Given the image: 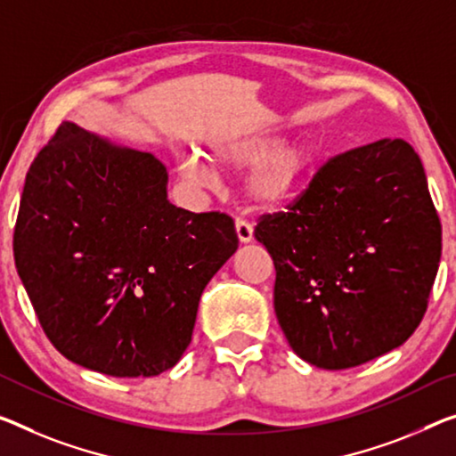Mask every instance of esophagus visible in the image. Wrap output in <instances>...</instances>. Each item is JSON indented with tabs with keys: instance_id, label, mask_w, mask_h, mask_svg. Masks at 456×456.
Returning a JSON list of instances; mask_svg holds the SVG:
<instances>
[{
	"instance_id": "34e87169",
	"label": "esophagus",
	"mask_w": 456,
	"mask_h": 456,
	"mask_svg": "<svg viewBox=\"0 0 456 456\" xmlns=\"http://www.w3.org/2000/svg\"><path fill=\"white\" fill-rule=\"evenodd\" d=\"M236 234L240 242H250L252 240V224L244 218H236Z\"/></svg>"
}]
</instances>
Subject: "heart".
Here are the masks:
<instances>
[{"mask_svg":"<svg viewBox=\"0 0 456 456\" xmlns=\"http://www.w3.org/2000/svg\"><path fill=\"white\" fill-rule=\"evenodd\" d=\"M209 163L222 169H244L248 173L247 191L255 204L267 209L287 206L320 163V144L312 134H297L283 140L273 130L248 132L222 138L209 146ZM179 173L195 185H212L216 175L206 160L187 157L181 160Z\"/></svg>","mask_w":456,"mask_h":456,"instance_id":"b5f03b06","label":"heart"}]
</instances>
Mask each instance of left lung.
Returning a JSON list of instances; mask_svg holds the SVG:
<instances>
[{
    "instance_id": "1",
    "label": "left lung",
    "mask_w": 456,
    "mask_h": 456,
    "mask_svg": "<svg viewBox=\"0 0 456 456\" xmlns=\"http://www.w3.org/2000/svg\"><path fill=\"white\" fill-rule=\"evenodd\" d=\"M255 238L275 265V314L296 354L350 369L403 345L428 307L443 228L418 152L383 138L328 159Z\"/></svg>"
}]
</instances>
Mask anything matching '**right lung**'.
I'll return each mask as SVG.
<instances>
[{
    "label": "right lung",
    "mask_w": 456,
    "mask_h": 456,
    "mask_svg": "<svg viewBox=\"0 0 456 456\" xmlns=\"http://www.w3.org/2000/svg\"><path fill=\"white\" fill-rule=\"evenodd\" d=\"M238 248L234 220L167 200L151 152L62 122L32 160L13 228L18 275L62 356L111 377L171 369L204 287Z\"/></svg>",
    "instance_id": "obj_1"
}]
</instances>
